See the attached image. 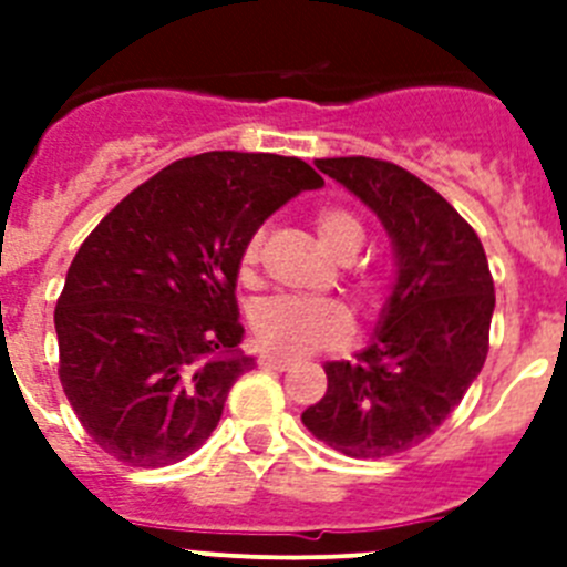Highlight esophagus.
Segmentation results:
<instances>
[{
    "instance_id": "esophagus-1",
    "label": "esophagus",
    "mask_w": 567,
    "mask_h": 567,
    "mask_svg": "<svg viewBox=\"0 0 567 567\" xmlns=\"http://www.w3.org/2000/svg\"><path fill=\"white\" fill-rule=\"evenodd\" d=\"M258 365L260 369H272V372H289L295 363L289 358H278V354H260Z\"/></svg>"
}]
</instances>
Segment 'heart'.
Returning a JSON list of instances; mask_svg holds the SVG:
<instances>
[{"mask_svg":"<svg viewBox=\"0 0 567 567\" xmlns=\"http://www.w3.org/2000/svg\"><path fill=\"white\" fill-rule=\"evenodd\" d=\"M312 229L318 235L320 247L332 258L352 260L365 240L363 221L352 209L340 204H323L312 213ZM260 249H264V233H252L240 249L238 275L244 284H252L258 269ZM380 280L365 275L363 287L378 289ZM255 340L267 352L284 354V358H300V354L323 352V349H343L352 340V318L334 300H309L295 298H269L252 309L249 318Z\"/></svg>","mask_w":567,"mask_h":567,"instance_id":"heart-1","label":"heart"}]
</instances>
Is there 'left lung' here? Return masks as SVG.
<instances>
[{
  "mask_svg": "<svg viewBox=\"0 0 567 567\" xmlns=\"http://www.w3.org/2000/svg\"><path fill=\"white\" fill-rule=\"evenodd\" d=\"M318 169L378 213L398 284L372 346L323 365L327 394L300 420L346 457H392L437 432L483 369L494 278L471 224L409 169L365 155Z\"/></svg>",
  "mask_w": 567,
  "mask_h": 567,
  "instance_id": "obj_1",
  "label": "left lung"
}]
</instances>
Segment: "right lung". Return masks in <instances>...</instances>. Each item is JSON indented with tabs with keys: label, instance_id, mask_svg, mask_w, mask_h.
<instances>
[{
	"label": "right lung",
	"instance_id": "right-lung-1",
	"mask_svg": "<svg viewBox=\"0 0 567 567\" xmlns=\"http://www.w3.org/2000/svg\"><path fill=\"white\" fill-rule=\"evenodd\" d=\"M323 184L300 158H178L84 238L56 300L59 380L99 449L135 468L178 463L213 434L238 352V258L249 235Z\"/></svg>",
	"mask_w": 567,
	"mask_h": 567
}]
</instances>
